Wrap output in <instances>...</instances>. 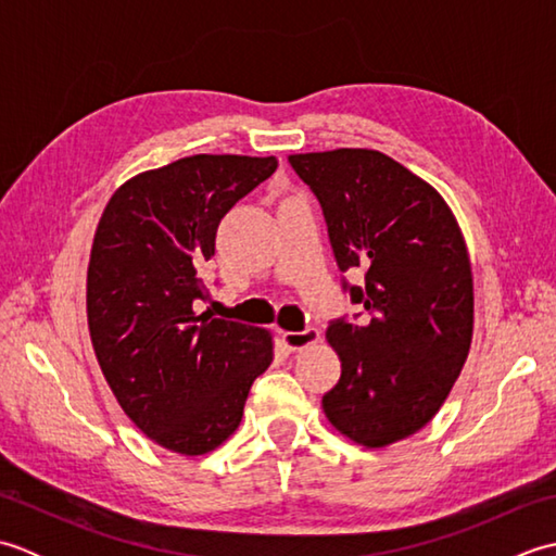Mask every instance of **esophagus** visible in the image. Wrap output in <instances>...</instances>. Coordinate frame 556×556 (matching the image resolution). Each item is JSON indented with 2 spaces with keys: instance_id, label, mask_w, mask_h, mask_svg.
<instances>
[{
  "instance_id": "esophagus-1",
  "label": "esophagus",
  "mask_w": 556,
  "mask_h": 556,
  "mask_svg": "<svg viewBox=\"0 0 556 556\" xmlns=\"http://www.w3.org/2000/svg\"><path fill=\"white\" fill-rule=\"evenodd\" d=\"M281 341L289 351H303L320 341V332L315 327L303 329V332H281Z\"/></svg>"
}]
</instances>
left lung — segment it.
I'll return each mask as SVG.
<instances>
[{
    "label": "left lung",
    "mask_w": 556,
    "mask_h": 556,
    "mask_svg": "<svg viewBox=\"0 0 556 556\" xmlns=\"http://www.w3.org/2000/svg\"><path fill=\"white\" fill-rule=\"evenodd\" d=\"M320 200L361 320H334L341 377L323 396L327 420L368 448L416 434L446 401L473 339V271L446 200L380 150L289 155Z\"/></svg>",
    "instance_id": "1"
}]
</instances>
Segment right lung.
<instances>
[{"instance_id": "obj_1", "label": "right lung", "mask_w": 556, "mask_h": 556, "mask_svg": "<svg viewBox=\"0 0 556 556\" xmlns=\"http://www.w3.org/2000/svg\"><path fill=\"white\" fill-rule=\"evenodd\" d=\"M275 169V157H181L122 184L100 217L86 291L92 349L126 416L174 454L227 442L275 356L267 329L195 313L222 217Z\"/></svg>"}]
</instances>
